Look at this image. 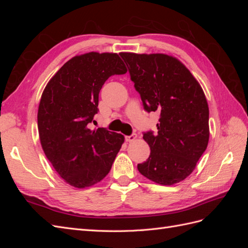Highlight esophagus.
I'll list each match as a JSON object with an SVG mask.
<instances>
[{
	"instance_id": "34e87169",
	"label": "esophagus",
	"mask_w": 248,
	"mask_h": 248,
	"mask_svg": "<svg viewBox=\"0 0 248 248\" xmlns=\"http://www.w3.org/2000/svg\"><path fill=\"white\" fill-rule=\"evenodd\" d=\"M125 139H126V140H127V141H133L134 140L137 139V134H136V133H132V134H130V136L126 137Z\"/></svg>"
}]
</instances>
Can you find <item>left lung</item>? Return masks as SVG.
Segmentation results:
<instances>
[{"mask_svg":"<svg viewBox=\"0 0 248 248\" xmlns=\"http://www.w3.org/2000/svg\"><path fill=\"white\" fill-rule=\"evenodd\" d=\"M144 109L158 111L157 133L144 132L151 149L138 164L142 176L162 185L183 181L209 141V108L204 91L178 59L163 54L121 52Z\"/></svg>","mask_w":248,"mask_h":248,"instance_id":"obj_1","label":"left lung"}]
</instances>
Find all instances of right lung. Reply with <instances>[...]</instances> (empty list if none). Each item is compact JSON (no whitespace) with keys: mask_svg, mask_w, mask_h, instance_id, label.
<instances>
[{"mask_svg":"<svg viewBox=\"0 0 248 248\" xmlns=\"http://www.w3.org/2000/svg\"><path fill=\"white\" fill-rule=\"evenodd\" d=\"M126 71L117 54L92 51L66 62L42 93L37 117L42 149L58 174L77 188L101 181L124 142L122 134L88 125L99 111L104 82Z\"/></svg>","mask_w":248,"mask_h":248,"instance_id":"obj_1","label":"right lung"}]
</instances>
